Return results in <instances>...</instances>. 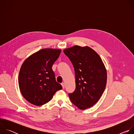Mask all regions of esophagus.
I'll return each mask as SVG.
<instances>
[{
	"label": "esophagus",
	"instance_id": "esophagus-1",
	"mask_svg": "<svg viewBox=\"0 0 134 134\" xmlns=\"http://www.w3.org/2000/svg\"><path fill=\"white\" fill-rule=\"evenodd\" d=\"M61 84H62V86H63V88H65V83H62Z\"/></svg>",
	"mask_w": 134,
	"mask_h": 134
}]
</instances>
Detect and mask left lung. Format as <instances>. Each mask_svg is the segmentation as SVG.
I'll return each instance as SVG.
<instances>
[{"instance_id": "8db88e82", "label": "left lung", "mask_w": 134, "mask_h": 134, "mask_svg": "<svg viewBox=\"0 0 134 134\" xmlns=\"http://www.w3.org/2000/svg\"><path fill=\"white\" fill-rule=\"evenodd\" d=\"M75 70L76 88L68 94L71 102L81 110L99 100L105 90L107 75L99 54L88 47L75 46L64 50Z\"/></svg>"}]
</instances>
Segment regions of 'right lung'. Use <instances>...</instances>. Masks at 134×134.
Here are the masks:
<instances>
[{
  "instance_id": "add662e5",
  "label": "right lung",
  "mask_w": 134,
  "mask_h": 134,
  "mask_svg": "<svg viewBox=\"0 0 134 134\" xmlns=\"http://www.w3.org/2000/svg\"><path fill=\"white\" fill-rule=\"evenodd\" d=\"M61 50L43 49L30 55L22 64L18 76V84L23 97L30 103L40 106L52 98L62 90L57 83L52 67Z\"/></svg>"
}]
</instances>
